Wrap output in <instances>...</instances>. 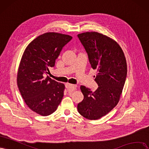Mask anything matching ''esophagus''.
I'll list each match as a JSON object with an SVG mask.
<instances>
[{
	"label": "esophagus",
	"mask_w": 149,
	"mask_h": 149,
	"mask_svg": "<svg viewBox=\"0 0 149 149\" xmlns=\"http://www.w3.org/2000/svg\"><path fill=\"white\" fill-rule=\"evenodd\" d=\"M65 87L68 88V90L74 91V90H75L76 89L77 85H72V84H65Z\"/></svg>",
	"instance_id": "obj_1"
}]
</instances>
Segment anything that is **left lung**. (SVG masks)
I'll return each mask as SVG.
<instances>
[{
    "label": "left lung",
    "mask_w": 149,
    "mask_h": 149,
    "mask_svg": "<svg viewBox=\"0 0 149 149\" xmlns=\"http://www.w3.org/2000/svg\"><path fill=\"white\" fill-rule=\"evenodd\" d=\"M77 36L91 66L97 70L94 77L98 86L93 92L80 86L84 98L77 104V109L85 118L98 119L111 111L119 102L127 76L126 61L121 47L107 36L92 31Z\"/></svg>",
    "instance_id": "obj_1"
}]
</instances>
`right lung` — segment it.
Listing matches in <instances>:
<instances>
[{"label":"right lung","mask_w":149,"mask_h":149,"mask_svg":"<svg viewBox=\"0 0 149 149\" xmlns=\"http://www.w3.org/2000/svg\"><path fill=\"white\" fill-rule=\"evenodd\" d=\"M72 39L61 33H44L28 45L22 56L18 87L28 107L42 116L53 113L63 98L64 85L47 76L44 77V74L55 65L62 48Z\"/></svg>","instance_id":"add662e5"}]
</instances>
